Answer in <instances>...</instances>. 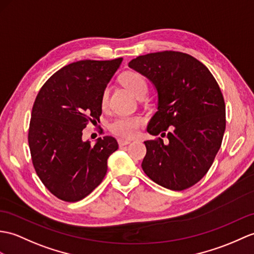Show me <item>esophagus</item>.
<instances>
[{
    "instance_id": "1",
    "label": "esophagus",
    "mask_w": 254,
    "mask_h": 254,
    "mask_svg": "<svg viewBox=\"0 0 254 254\" xmlns=\"http://www.w3.org/2000/svg\"><path fill=\"white\" fill-rule=\"evenodd\" d=\"M131 139H126V138H118V144H119V146L120 147H122V146H126V145H127V144H129L131 143Z\"/></svg>"
}]
</instances>
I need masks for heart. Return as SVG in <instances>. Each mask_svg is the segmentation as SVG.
<instances>
[{"label": "heart", "mask_w": 254, "mask_h": 254, "mask_svg": "<svg viewBox=\"0 0 254 254\" xmlns=\"http://www.w3.org/2000/svg\"><path fill=\"white\" fill-rule=\"evenodd\" d=\"M122 82L129 91H131L135 96L146 95L148 91V84L143 75L136 71H127L122 75ZM109 98V88L106 87L102 93L100 97V104L102 107L106 108L108 105ZM143 118L140 116H129V115H122L115 118L113 122L110 123L109 129L111 133L121 137H132L136 135L139 127L143 125Z\"/></svg>", "instance_id": "obj_1"}]
</instances>
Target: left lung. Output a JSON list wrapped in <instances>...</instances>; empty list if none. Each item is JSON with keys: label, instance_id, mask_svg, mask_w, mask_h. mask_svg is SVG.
I'll return each instance as SVG.
<instances>
[{"label": "left lung", "instance_id": "obj_1", "mask_svg": "<svg viewBox=\"0 0 254 254\" xmlns=\"http://www.w3.org/2000/svg\"><path fill=\"white\" fill-rule=\"evenodd\" d=\"M128 67L146 76L158 93V110L147 132L167 134L144 141V172L158 185L184 190L207 174L225 132V103L209 69L185 53L138 56ZM167 133H165V131Z\"/></svg>", "mask_w": 254, "mask_h": 254}]
</instances>
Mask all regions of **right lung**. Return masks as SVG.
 Returning <instances> with one entry per match:
<instances>
[{
  "mask_svg": "<svg viewBox=\"0 0 254 254\" xmlns=\"http://www.w3.org/2000/svg\"><path fill=\"white\" fill-rule=\"evenodd\" d=\"M121 63L122 58L69 64L45 82L34 100L28 134L33 167L64 201H79L95 190L118 149L113 136L92 144L82 139V131L99 122L102 93Z\"/></svg>",
  "mask_w": 254,
  "mask_h": 254,
  "instance_id": "right-lung-1",
  "label": "right lung"
}]
</instances>
